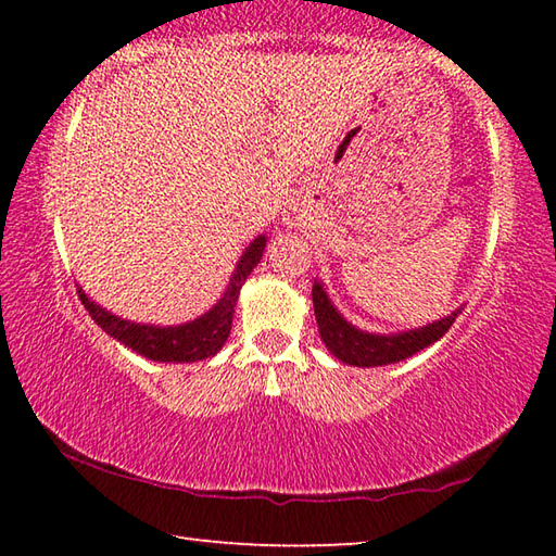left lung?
Instances as JSON below:
<instances>
[{
	"label": "left lung",
	"instance_id": "1",
	"mask_svg": "<svg viewBox=\"0 0 556 556\" xmlns=\"http://www.w3.org/2000/svg\"><path fill=\"white\" fill-rule=\"evenodd\" d=\"M314 299V314L318 324V333L338 361L345 365H355V368H378V365L400 363L404 357L425 351L431 343H437L444 336L451 324L456 321L460 314V306L446 318H439L434 324H427L421 328H412V331L402 333H368L348 324L345 318L338 314V308L331 304L321 281H314L312 289Z\"/></svg>",
	"mask_w": 556,
	"mask_h": 556
}]
</instances>
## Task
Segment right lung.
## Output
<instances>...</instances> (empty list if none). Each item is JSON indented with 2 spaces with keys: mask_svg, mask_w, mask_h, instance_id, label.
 I'll return each mask as SVG.
<instances>
[{
  "mask_svg": "<svg viewBox=\"0 0 556 556\" xmlns=\"http://www.w3.org/2000/svg\"><path fill=\"white\" fill-rule=\"evenodd\" d=\"M265 244H267L265 235H257V238L250 242V248L242 252L238 267H235L230 277V285L223 291L218 304H215L211 312H205L203 316L181 326L135 324V321H127V318L110 314L108 308L96 304V301H92L80 287H78V296L83 301V306L88 308V314L92 316V321H96L102 331L115 338V341H119L122 345L131 348L135 353L149 357V361H159V363L205 361V357L218 353L223 343L228 341L240 289L244 281H248L250 271L255 269L257 262L262 260Z\"/></svg>",
  "mask_w": 556,
  "mask_h": 556,
  "instance_id": "1",
  "label": "right lung"
}]
</instances>
